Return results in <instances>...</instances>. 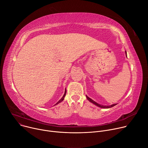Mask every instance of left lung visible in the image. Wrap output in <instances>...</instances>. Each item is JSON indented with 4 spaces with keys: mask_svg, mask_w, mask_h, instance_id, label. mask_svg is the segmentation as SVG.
<instances>
[{
    "mask_svg": "<svg viewBox=\"0 0 148 148\" xmlns=\"http://www.w3.org/2000/svg\"><path fill=\"white\" fill-rule=\"evenodd\" d=\"M125 53H126V51H125ZM86 98H87V99L89 101V102H90L91 103H93L94 105H95L96 106H98V107H99V108H104V109H108V108H112V107H113V106H115L116 105H117L116 103H115V104H113V105H101V104H99L98 103H97V102H96L95 101H94L93 100H92V99H90V97H89L87 95H86Z\"/></svg>",
    "mask_w": 148,
    "mask_h": 148,
    "instance_id": "8db88e82",
    "label": "left lung"
}]
</instances>
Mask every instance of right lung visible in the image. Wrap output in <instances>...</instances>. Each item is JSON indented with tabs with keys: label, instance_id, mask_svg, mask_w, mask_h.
<instances>
[{
	"label": "right lung",
	"instance_id": "obj_1",
	"mask_svg": "<svg viewBox=\"0 0 148 148\" xmlns=\"http://www.w3.org/2000/svg\"><path fill=\"white\" fill-rule=\"evenodd\" d=\"M66 89H65V91H64V95H63V96H62V97L61 98V99L54 105V106H55V105H58V104H59V103H60L61 102H62L63 101V99H64V96H65V95H66Z\"/></svg>",
	"mask_w": 148,
	"mask_h": 148
}]
</instances>
